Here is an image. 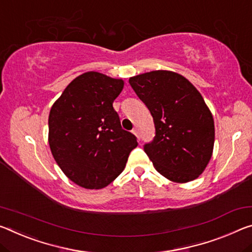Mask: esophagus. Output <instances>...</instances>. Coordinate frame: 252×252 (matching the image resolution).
I'll list each match as a JSON object with an SVG mask.
<instances>
[{
    "instance_id": "1",
    "label": "esophagus",
    "mask_w": 252,
    "mask_h": 252,
    "mask_svg": "<svg viewBox=\"0 0 252 252\" xmlns=\"http://www.w3.org/2000/svg\"><path fill=\"white\" fill-rule=\"evenodd\" d=\"M132 133L135 135V137H137V138L139 139V130L137 129V127H134V129L132 130Z\"/></svg>"
}]
</instances>
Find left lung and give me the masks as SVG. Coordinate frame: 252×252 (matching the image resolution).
<instances>
[{"label": "left lung", "mask_w": 252, "mask_h": 252, "mask_svg": "<svg viewBox=\"0 0 252 252\" xmlns=\"http://www.w3.org/2000/svg\"><path fill=\"white\" fill-rule=\"evenodd\" d=\"M129 83L154 118L156 135L143 150L156 170L175 183L194 181L212 157L215 134L201 93L169 70L133 76Z\"/></svg>", "instance_id": "obj_1"}]
</instances>
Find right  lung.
<instances>
[{
    "label": "right lung",
    "mask_w": 252,
    "mask_h": 252,
    "mask_svg": "<svg viewBox=\"0 0 252 252\" xmlns=\"http://www.w3.org/2000/svg\"><path fill=\"white\" fill-rule=\"evenodd\" d=\"M125 85L97 71L70 82L49 113V146L71 182L89 189L109 185L125 169L137 138L122 129L113 101Z\"/></svg>",
    "instance_id": "1"
}]
</instances>
